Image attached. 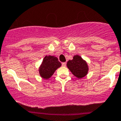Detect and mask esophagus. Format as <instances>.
<instances>
[{"instance_id": "esophagus-1", "label": "esophagus", "mask_w": 121, "mask_h": 121, "mask_svg": "<svg viewBox=\"0 0 121 121\" xmlns=\"http://www.w3.org/2000/svg\"><path fill=\"white\" fill-rule=\"evenodd\" d=\"M62 65L63 67H65L66 66V63H62Z\"/></svg>"}]
</instances>
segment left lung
<instances>
[{"label":"left lung","instance_id":"1","mask_svg":"<svg viewBox=\"0 0 121 121\" xmlns=\"http://www.w3.org/2000/svg\"><path fill=\"white\" fill-rule=\"evenodd\" d=\"M67 66L73 75L78 78H83L88 71V67L86 61L78 55L74 56L73 60L68 61Z\"/></svg>","mask_w":121,"mask_h":121}]
</instances>
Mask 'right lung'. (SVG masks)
Wrapping results in <instances>:
<instances>
[{"label": "right lung", "mask_w": 121, "mask_h": 121, "mask_svg": "<svg viewBox=\"0 0 121 121\" xmlns=\"http://www.w3.org/2000/svg\"><path fill=\"white\" fill-rule=\"evenodd\" d=\"M61 64L54 56H46L39 68V74L44 79H48L53 75L55 71L61 67Z\"/></svg>", "instance_id": "obj_1"}]
</instances>
